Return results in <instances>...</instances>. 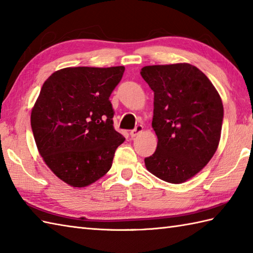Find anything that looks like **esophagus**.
<instances>
[{
	"mask_svg": "<svg viewBox=\"0 0 253 253\" xmlns=\"http://www.w3.org/2000/svg\"><path fill=\"white\" fill-rule=\"evenodd\" d=\"M142 129H143L142 125H137L135 128H133L132 130H130V136L131 137H136L138 133H140L142 131Z\"/></svg>",
	"mask_w": 253,
	"mask_h": 253,
	"instance_id": "obj_1",
	"label": "esophagus"
}]
</instances>
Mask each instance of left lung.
Returning a JSON list of instances; mask_svg holds the SVG:
<instances>
[{
    "label": "left lung",
    "mask_w": 253,
    "mask_h": 253,
    "mask_svg": "<svg viewBox=\"0 0 253 253\" xmlns=\"http://www.w3.org/2000/svg\"><path fill=\"white\" fill-rule=\"evenodd\" d=\"M141 76L154 92L155 152L147 169L171 184L199 173L215 153L224 117L216 89L200 69L187 63L144 66Z\"/></svg>",
    "instance_id": "8db88e82"
}]
</instances>
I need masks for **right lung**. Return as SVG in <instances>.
I'll return each mask as SVG.
<instances>
[{
    "mask_svg": "<svg viewBox=\"0 0 253 253\" xmlns=\"http://www.w3.org/2000/svg\"><path fill=\"white\" fill-rule=\"evenodd\" d=\"M124 72V66L67 67L42 85L31 129L45 164L66 184L85 187L110 170L125 140L113 126L110 101Z\"/></svg>",
    "mask_w": 253,
    "mask_h": 253,
    "instance_id": "right-lung-1",
    "label": "right lung"
}]
</instances>
